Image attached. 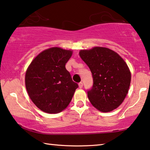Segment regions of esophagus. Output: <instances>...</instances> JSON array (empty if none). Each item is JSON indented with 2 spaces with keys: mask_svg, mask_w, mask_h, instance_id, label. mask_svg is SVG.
<instances>
[{
  "mask_svg": "<svg viewBox=\"0 0 150 150\" xmlns=\"http://www.w3.org/2000/svg\"><path fill=\"white\" fill-rule=\"evenodd\" d=\"M79 88H83V83L82 82L79 83Z\"/></svg>",
  "mask_w": 150,
  "mask_h": 150,
  "instance_id": "34e87169",
  "label": "esophagus"
}]
</instances>
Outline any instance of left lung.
I'll return each instance as SVG.
<instances>
[{
  "label": "left lung",
  "mask_w": 150,
  "mask_h": 150,
  "mask_svg": "<svg viewBox=\"0 0 150 150\" xmlns=\"http://www.w3.org/2000/svg\"><path fill=\"white\" fill-rule=\"evenodd\" d=\"M79 56L90 69L93 86L88 90L89 101L98 110L110 112L122 104L131 83V72L115 51L103 47L82 50Z\"/></svg>",
  "instance_id": "left-lung-1"
}]
</instances>
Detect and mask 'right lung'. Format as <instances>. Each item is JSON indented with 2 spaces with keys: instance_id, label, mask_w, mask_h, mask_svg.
Returning <instances> with one entry per match:
<instances>
[{
  "instance_id": "right-lung-1",
  "label": "right lung",
  "mask_w": 150,
  "mask_h": 150,
  "mask_svg": "<svg viewBox=\"0 0 150 150\" xmlns=\"http://www.w3.org/2000/svg\"><path fill=\"white\" fill-rule=\"evenodd\" d=\"M72 51L54 47L43 51L31 62L25 73L29 96L47 113H59L70 103L79 86L72 80L65 64Z\"/></svg>"
}]
</instances>
